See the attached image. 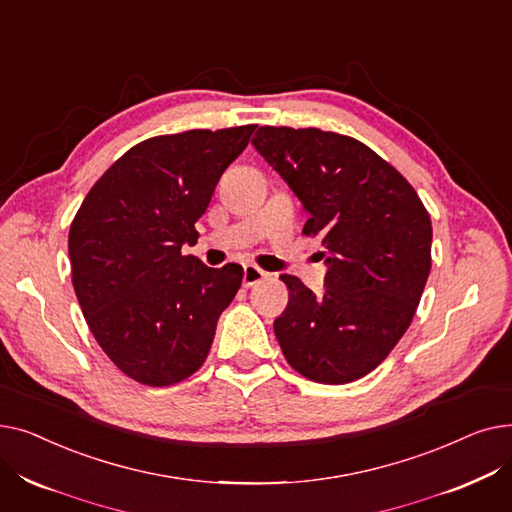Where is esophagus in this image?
Listing matches in <instances>:
<instances>
[{
  "instance_id": "obj_1",
  "label": "esophagus",
  "mask_w": 512,
  "mask_h": 512,
  "mask_svg": "<svg viewBox=\"0 0 512 512\" xmlns=\"http://www.w3.org/2000/svg\"><path fill=\"white\" fill-rule=\"evenodd\" d=\"M267 278V272H263L261 267H257V265H253V263H249V265H245V276H242V286L245 288H251V286H255V284H259L261 280H265Z\"/></svg>"
}]
</instances>
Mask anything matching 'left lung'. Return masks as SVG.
<instances>
[{
    "mask_svg": "<svg viewBox=\"0 0 512 512\" xmlns=\"http://www.w3.org/2000/svg\"><path fill=\"white\" fill-rule=\"evenodd\" d=\"M251 143L303 203V232L326 247L321 297L282 276L290 288L274 321L282 353L313 382H355L411 326L432 270L429 213L400 172L357 139L261 126Z\"/></svg>",
    "mask_w": 512,
    "mask_h": 512,
    "instance_id": "1",
    "label": "left lung"
}]
</instances>
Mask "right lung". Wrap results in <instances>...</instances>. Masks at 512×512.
Listing matches in <instances>:
<instances>
[{
  "label": "right lung",
  "mask_w": 512,
  "mask_h": 512,
  "mask_svg": "<svg viewBox=\"0 0 512 512\" xmlns=\"http://www.w3.org/2000/svg\"><path fill=\"white\" fill-rule=\"evenodd\" d=\"M255 126L186 130L128 149L89 191L68 234L72 284L87 324L114 365L147 386L193 375L242 282L182 255L195 245L224 170Z\"/></svg>",
  "instance_id": "obj_1"
}]
</instances>
